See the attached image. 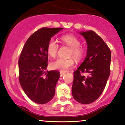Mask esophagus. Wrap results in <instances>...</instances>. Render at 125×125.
Here are the masks:
<instances>
[{
  "mask_svg": "<svg viewBox=\"0 0 125 125\" xmlns=\"http://www.w3.org/2000/svg\"><path fill=\"white\" fill-rule=\"evenodd\" d=\"M64 74H65V73H64V72H62V71H60V76H61V77H62L63 75H64Z\"/></svg>",
  "mask_w": 125,
  "mask_h": 125,
  "instance_id": "obj_1",
  "label": "esophagus"
}]
</instances>
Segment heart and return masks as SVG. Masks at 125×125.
<instances>
[{"label":"heart","instance_id":"1","mask_svg":"<svg viewBox=\"0 0 125 125\" xmlns=\"http://www.w3.org/2000/svg\"><path fill=\"white\" fill-rule=\"evenodd\" d=\"M61 40L63 43L71 48L70 56H73L77 61L83 58L85 54V50L80 45V41L73 34H65L61 36ZM59 45L58 43L53 38L50 39L48 42L47 51L48 54L52 57H55L58 51ZM74 65V61L73 58L64 59L58 58L51 63V67L53 70L66 71Z\"/></svg>","mask_w":125,"mask_h":125}]
</instances>
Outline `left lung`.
Wrapping results in <instances>:
<instances>
[{
	"instance_id": "1",
	"label": "left lung",
	"mask_w": 125,
	"mask_h": 125,
	"mask_svg": "<svg viewBox=\"0 0 125 125\" xmlns=\"http://www.w3.org/2000/svg\"><path fill=\"white\" fill-rule=\"evenodd\" d=\"M87 44L84 61L74 71L72 94L81 104H90L103 93L110 73L111 52L102 38L93 31L80 32ZM82 73H87V76Z\"/></svg>"
}]
</instances>
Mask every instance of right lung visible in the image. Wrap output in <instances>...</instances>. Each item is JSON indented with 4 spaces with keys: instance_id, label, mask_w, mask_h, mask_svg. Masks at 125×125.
Returning a JSON list of instances; mask_svg holds the SVG:
<instances>
[{
    "instance_id": "right-lung-1",
    "label": "right lung",
    "mask_w": 125,
    "mask_h": 125,
    "mask_svg": "<svg viewBox=\"0 0 125 125\" xmlns=\"http://www.w3.org/2000/svg\"><path fill=\"white\" fill-rule=\"evenodd\" d=\"M62 28H42L29 36L22 51L19 61V81L22 89L31 100L45 104L55 94L56 84L60 77L56 70L45 71L48 65L47 47L52 36Z\"/></svg>"
}]
</instances>
